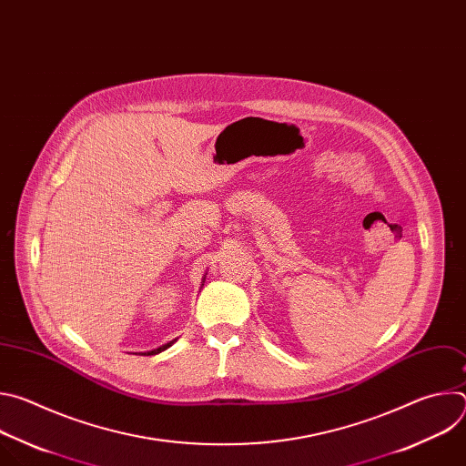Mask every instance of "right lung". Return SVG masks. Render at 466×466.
Instances as JSON below:
<instances>
[{
  "instance_id": "1",
  "label": "right lung",
  "mask_w": 466,
  "mask_h": 466,
  "mask_svg": "<svg viewBox=\"0 0 466 466\" xmlns=\"http://www.w3.org/2000/svg\"><path fill=\"white\" fill-rule=\"evenodd\" d=\"M205 282V280H203ZM205 286V284H203ZM177 339H173V341H169V343H166V345H162V347H158V349H153V350H147V352H140L142 356H155V354H160V352H164V350H167L173 343H175Z\"/></svg>"
}]
</instances>
